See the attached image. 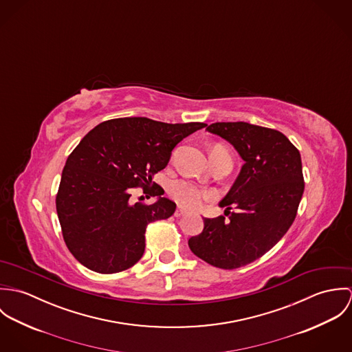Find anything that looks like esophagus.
<instances>
[{
  "label": "esophagus",
  "mask_w": 352,
  "mask_h": 352,
  "mask_svg": "<svg viewBox=\"0 0 352 352\" xmlns=\"http://www.w3.org/2000/svg\"><path fill=\"white\" fill-rule=\"evenodd\" d=\"M184 214H186V210H184L183 207H177L176 211H175V215H176V217H182V215H184Z\"/></svg>",
  "instance_id": "obj_1"
}]
</instances>
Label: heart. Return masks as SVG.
Segmentation results:
<instances>
[{
    "instance_id": "1",
    "label": "heart",
    "mask_w": 352,
    "mask_h": 352,
    "mask_svg": "<svg viewBox=\"0 0 352 352\" xmlns=\"http://www.w3.org/2000/svg\"><path fill=\"white\" fill-rule=\"evenodd\" d=\"M214 149H223V148L222 146H215ZM170 195L173 197L175 201L183 204V206L197 207V206L201 204V201L210 197V192L204 191L203 188L190 183V182L179 180V182H175L172 184Z\"/></svg>"
}]
</instances>
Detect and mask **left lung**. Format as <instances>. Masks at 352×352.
Masks as SVG:
<instances>
[{
    "instance_id": "8db88e82",
    "label": "left lung",
    "mask_w": 352,
    "mask_h": 352,
    "mask_svg": "<svg viewBox=\"0 0 352 352\" xmlns=\"http://www.w3.org/2000/svg\"><path fill=\"white\" fill-rule=\"evenodd\" d=\"M206 130L228 141L244 165L219 201L229 219L203 218L188 247L206 263L233 270L261 257L293 225L305 188L301 154L280 131L251 123L218 122Z\"/></svg>"
}]
</instances>
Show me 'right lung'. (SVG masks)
Wrapping results in <instances>:
<instances>
[{"label": "right lung", "mask_w": 352, "mask_h": 352, "mask_svg": "<svg viewBox=\"0 0 352 352\" xmlns=\"http://www.w3.org/2000/svg\"><path fill=\"white\" fill-rule=\"evenodd\" d=\"M204 126L119 118L81 140L66 160L55 203L63 240L82 265L115 274L142 257L146 226L169 218L176 203L158 194L160 186H153V204L131 203V188L146 190L175 146Z\"/></svg>", "instance_id": "1"}]
</instances>
